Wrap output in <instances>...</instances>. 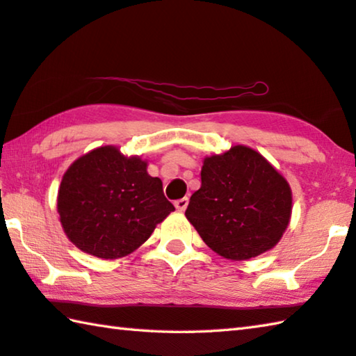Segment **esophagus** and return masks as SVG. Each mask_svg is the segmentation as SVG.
<instances>
[{
	"instance_id": "34e87169",
	"label": "esophagus",
	"mask_w": 356,
	"mask_h": 356,
	"mask_svg": "<svg viewBox=\"0 0 356 356\" xmlns=\"http://www.w3.org/2000/svg\"><path fill=\"white\" fill-rule=\"evenodd\" d=\"M174 207H176V209H177L179 211H185L186 207H188V197L177 199L176 202H174Z\"/></svg>"
}]
</instances>
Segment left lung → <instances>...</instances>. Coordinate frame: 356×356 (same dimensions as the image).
<instances>
[{
	"label": "left lung",
	"instance_id": "8db88e82",
	"mask_svg": "<svg viewBox=\"0 0 356 356\" xmlns=\"http://www.w3.org/2000/svg\"><path fill=\"white\" fill-rule=\"evenodd\" d=\"M200 180L185 216L210 249L249 260L279 243L293 197L285 177L261 154L238 145L207 157Z\"/></svg>",
	"mask_w": 356,
	"mask_h": 356
}]
</instances>
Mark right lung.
I'll list each match as a JSON object with an SVG mask.
<instances>
[{
  "label": "right lung",
  "instance_id": "obj_1",
  "mask_svg": "<svg viewBox=\"0 0 356 356\" xmlns=\"http://www.w3.org/2000/svg\"><path fill=\"white\" fill-rule=\"evenodd\" d=\"M147 163L113 146L93 149L63 174L57 211L76 248L104 260L131 254L174 211Z\"/></svg>",
  "mask_w": 356,
  "mask_h": 356
}]
</instances>
